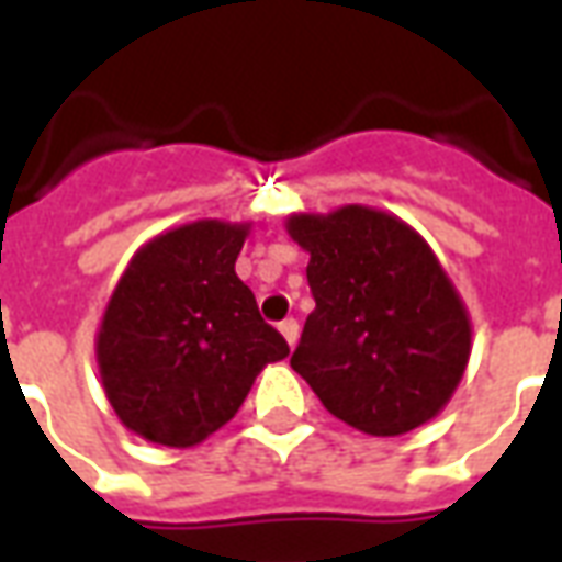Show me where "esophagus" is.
Listing matches in <instances>:
<instances>
[{"mask_svg":"<svg viewBox=\"0 0 562 562\" xmlns=\"http://www.w3.org/2000/svg\"><path fill=\"white\" fill-rule=\"evenodd\" d=\"M280 334L285 337V342H289V346L294 349V342H297V334H301V330H297V322H294V318H285V322L280 325Z\"/></svg>","mask_w":562,"mask_h":562,"instance_id":"1","label":"esophagus"}]
</instances>
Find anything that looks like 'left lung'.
Listing matches in <instances>:
<instances>
[{"label":"left lung","instance_id":"left-lung-1","mask_svg":"<svg viewBox=\"0 0 562 562\" xmlns=\"http://www.w3.org/2000/svg\"><path fill=\"white\" fill-rule=\"evenodd\" d=\"M285 232L310 256L316 297L292 367L325 409L370 436L442 413L470 364L472 322L430 244L367 204L289 213Z\"/></svg>","mask_w":562,"mask_h":562}]
</instances>
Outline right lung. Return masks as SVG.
Segmentation results:
<instances>
[{
	"label": "right lung",
	"mask_w": 562,
	"mask_h": 562,
	"mask_svg": "<svg viewBox=\"0 0 562 562\" xmlns=\"http://www.w3.org/2000/svg\"><path fill=\"white\" fill-rule=\"evenodd\" d=\"M252 222L195 220L128 258L95 330L104 397L132 434L192 448L244 406L256 376L289 355L258 316L234 261Z\"/></svg>",
	"instance_id": "add662e5"
}]
</instances>
